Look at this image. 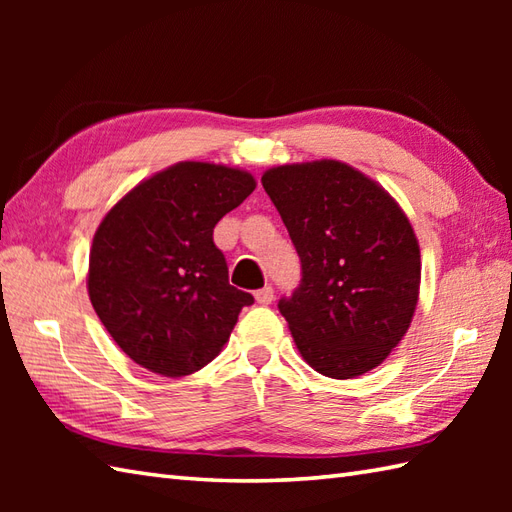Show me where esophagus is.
Segmentation results:
<instances>
[{"label": "esophagus", "instance_id": "34e87169", "mask_svg": "<svg viewBox=\"0 0 512 512\" xmlns=\"http://www.w3.org/2000/svg\"><path fill=\"white\" fill-rule=\"evenodd\" d=\"M255 299H257V303H262V306H268V303H273V299H275V290L270 286H264L262 290L255 292Z\"/></svg>", "mask_w": 512, "mask_h": 512}]
</instances>
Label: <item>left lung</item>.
Here are the masks:
<instances>
[{
	"label": "left lung",
	"mask_w": 512,
	"mask_h": 512,
	"mask_svg": "<svg viewBox=\"0 0 512 512\" xmlns=\"http://www.w3.org/2000/svg\"><path fill=\"white\" fill-rule=\"evenodd\" d=\"M262 184L301 259L279 301L301 356L319 374L356 378L407 334L420 290V246L398 202L339 160L268 169Z\"/></svg>",
	"instance_id": "1"
}]
</instances>
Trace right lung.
<instances>
[{"mask_svg": "<svg viewBox=\"0 0 512 512\" xmlns=\"http://www.w3.org/2000/svg\"><path fill=\"white\" fill-rule=\"evenodd\" d=\"M253 191L248 171L189 160L136 184L103 217L88 292L134 363L180 378L222 352L239 312L255 299L228 284L213 228Z\"/></svg>", "mask_w": 512, "mask_h": 512, "instance_id": "right-lung-1", "label": "right lung"}]
</instances>
